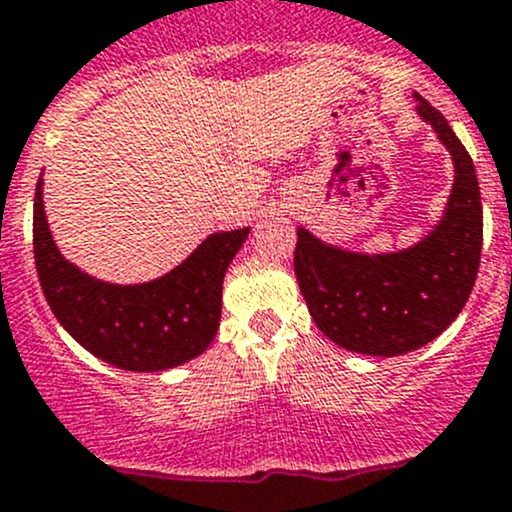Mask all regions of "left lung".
<instances>
[{
	"label": "left lung",
	"instance_id": "left-lung-1",
	"mask_svg": "<svg viewBox=\"0 0 512 512\" xmlns=\"http://www.w3.org/2000/svg\"><path fill=\"white\" fill-rule=\"evenodd\" d=\"M416 111L453 159V189L438 224L418 244L358 254L298 229V286L313 321L336 346L393 358L426 346L458 318L475 286L483 206L475 166L445 116L416 94Z\"/></svg>",
	"mask_w": 512,
	"mask_h": 512
}]
</instances>
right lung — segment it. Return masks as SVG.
Returning a JSON list of instances; mask_svg holds the SVG:
<instances>
[{"instance_id":"1","label":"right lung","mask_w":512,"mask_h":512,"mask_svg":"<svg viewBox=\"0 0 512 512\" xmlns=\"http://www.w3.org/2000/svg\"><path fill=\"white\" fill-rule=\"evenodd\" d=\"M34 194V263L49 308L64 331L121 371L156 373L201 356L221 321V288L249 226L219 231L164 276L146 283H109L62 256L49 231L42 199Z\"/></svg>"}]
</instances>
